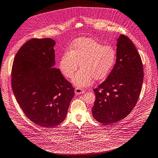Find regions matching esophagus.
Returning a JSON list of instances; mask_svg holds the SVG:
<instances>
[{
    "instance_id": "34e87169",
    "label": "esophagus",
    "mask_w": 158,
    "mask_h": 158,
    "mask_svg": "<svg viewBox=\"0 0 158 158\" xmlns=\"http://www.w3.org/2000/svg\"><path fill=\"white\" fill-rule=\"evenodd\" d=\"M75 93L76 94H82L83 93H84V90L82 88H76L75 89Z\"/></svg>"
}]
</instances>
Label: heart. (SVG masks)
I'll return each mask as SVG.
<instances>
[{
  "instance_id": "heart-1",
  "label": "heart",
  "mask_w": 158,
  "mask_h": 158,
  "mask_svg": "<svg viewBox=\"0 0 158 158\" xmlns=\"http://www.w3.org/2000/svg\"><path fill=\"white\" fill-rule=\"evenodd\" d=\"M116 59V52L110 45H103L98 41L88 38H79L73 44L70 52L64 53L60 61V69L69 79L73 78L79 63L81 67L73 83L79 88L90 85L94 79H105Z\"/></svg>"
}]
</instances>
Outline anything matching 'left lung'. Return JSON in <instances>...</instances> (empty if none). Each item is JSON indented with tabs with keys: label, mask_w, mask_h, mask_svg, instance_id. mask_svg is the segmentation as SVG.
I'll return each instance as SVG.
<instances>
[{
	"label": "left lung",
	"mask_w": 158,
	"mask_h": 158,
	"mask_svg": "<svg viewBox=\"0 0 158 158\" xmlns=\"http://www.w3.org/2000/svg\"><path fill=\"white\" fill-rule=\"evenodd\" d=\"M117 47L115 64L106 79L93 89L96 100L93 116L105 125L116 123L132 111L144 78L142 60L132 41L120 35Z\"/></svg>",
	"instance_id": "obj_1"
}]
</instances>
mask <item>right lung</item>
I'll list each match as a JSON object with an SVG mask.
<instances>
[{"instance_id": "obj_1", "label": "right lung", "mask_w": 158, "mask_h": 158, "mask_svg": "<svg viewBox=\"0 0 158 158\" xmlns=\"http://www.w3.org/2000/svg\"><path fill=\"white\" fill-rule=\"evenodd\" d=\"M55 41L33 38L20 48L14 58L11 85L26 116L44 128L61 123L66 117L74 88L54 68Z\"/></svg>"}]
</instances>
